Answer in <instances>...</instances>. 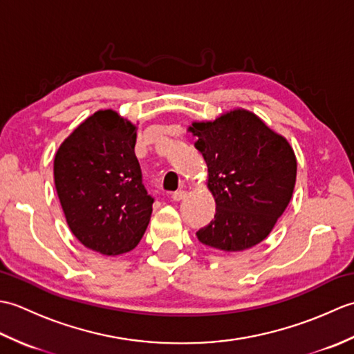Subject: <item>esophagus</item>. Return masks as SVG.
Listing matches in <instances>:
<instances>
[{
    "instance_id": "34e87169",
    "label": "esophagus",
    "mask_w": 354,
    "mask_h": 354,
    "mask_svg": "<svg viewBox=\"0 0 354 354\" xmlns=\"http://www.w3.org/2000/svg\"><path fill=\"white\" fill-rule=\"evenodd\" d=\"M185 198V192L184 190H178V192H175L171 194V199L175 201V202H179V201H183Z\"/></svg>"
}]
</instances>
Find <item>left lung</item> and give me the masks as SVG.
Segmentation results:
<instances>
[{
	"instance_id": "8db88e82",
	"label": "left lung",
	"mask_w": 354,
	"mask_h": 354,
	"mask_svg": "<svg viewBox=\"0 0 354 354\" xmlns=\"http://www.w3.org/2000/svg\"><path fill=\"white\" fill-rule=\"evenodd\" d=\"M189 131L208 167L214 219L201 228L199 242L234 252L259 245L289 205L297 179V158L281 135L245 109L214 122H194Z\"/></svg>"
}]
</instances>
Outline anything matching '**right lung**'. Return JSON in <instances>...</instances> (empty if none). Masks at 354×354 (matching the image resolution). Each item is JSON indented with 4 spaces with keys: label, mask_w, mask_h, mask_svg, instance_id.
<instances>
[{
    "label": "right lung",
    "mask_w": 354,
    "mask_h": 354,
    "mask_svg": "<svg viewBox=\"0 0 354 354\" xmlns=\"http://www.w3.org/2000/svg\"><path fill=\"white\" fill-rule=\"evenodd\" d=\"M135 142L137 127L104 109L79 124L55 156L66 223L82 245L103 255L132 251L152 214Z\"/></svg>",
    "instance_id": "obj_1"
}]
</instances>
